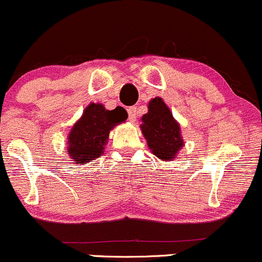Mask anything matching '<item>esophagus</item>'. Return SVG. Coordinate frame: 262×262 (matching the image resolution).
Returning <instances> with one entry per match:
<instances>
[{"label":"esophagus","mask_w":262,"mask_h":262,"mask_svg":"<svg viewBox=\"0 0 262 262\" xmlns=\"http://www.w3.org/2000/svg\"><path fill=\"white\" fill-rule=\"evenodd\" d=\"M128 118L130 122H136L137 120V107H130L128 109Z\"/></svg>","instance_id":"esophagus-1"}]
</instances>
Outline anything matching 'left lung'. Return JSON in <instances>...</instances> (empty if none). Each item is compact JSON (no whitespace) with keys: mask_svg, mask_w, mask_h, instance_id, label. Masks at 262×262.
<instances>
[{"mask_svg":"<svg viewBox=\"0 0 262 262\" xmlns=\"http://www.w3.org/2000/svg\"><path fill=\"white\" fill-rule=\"evenodd\" d=\"M140 130L151 153L162 160H173L184 146L180 124L160 97L150 99L142 117Z\"/></svg>","mask_w":262,"mask_h":262,"instance_id":"1","label":"left lung"}]
</instances>
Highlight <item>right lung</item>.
<instances>
[{
  "instance_id": "obj_1",
  "label": "right lung",
  "mask_w": 262,
  "mask_h": 262,
  "mask_svg": "<svg viewBox=\"0 0 262 262\" xmlns=\"http://www.w3.org/2000/svg\"><path fill=\"white\" fill-rule=\"evenodd\" d=\"M126 118L128 114L120 107L108 111L100 103L88 104L67 137L68 157L80 165L96 160L104 154L112 129Z\"/></svg>"
}]
</instances>
